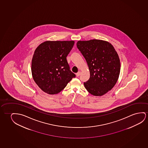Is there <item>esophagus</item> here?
I'll use <instances>...</instances> for the list:
<instances>
[{
    "mask_svg": "<svg viewBox=\"0 0 148 148\" xmlns=\"http://www.w3.org/2000/svg\"><path fill=\"white\" fill-rule=\"evenodd\" d=\"M80 74H81V71H79V72H77V73H76V75H77V77H79V76L80 75Z\"/></svg>",
    "mask_w": 148,
    "mask_h": 148,
    "instance_id": "1",
    "label": "esophagus"
}]
</instances>
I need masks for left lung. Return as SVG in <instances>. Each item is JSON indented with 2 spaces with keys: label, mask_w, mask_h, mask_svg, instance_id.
Listing matches in <instances>:
<instances>
[{
  "label": "left lung",
  "mask_w": 148,
  "mask_h": 148,
  "mask_svg": "<svg viewBox=\"0 0 148 148\" xmlns=\"http://www.w3.org/2000/svg\"><path fill=\"white\" fill-rule=\"evenodd\" d=\"M78 49L89 69V79L84 83L88 91L94 96H102L117 83L120 72V61L114 47L99 40L78 41Z\"/></svg>",
  "instance_id": "left-lung-1"
}]
</instances>
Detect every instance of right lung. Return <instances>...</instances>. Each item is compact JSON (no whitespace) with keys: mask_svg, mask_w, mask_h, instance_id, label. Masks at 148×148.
Listing matches in <instances>:
<instances>
[{"mask_svg":"<svg viewBox=\"0 0 148 148\" xmlns=\"http://www.w3.org/2000/svg\"><path fill=\"white\" fill-rule=\"evenodd\" d=\"M74 44L73 40L46 41L36 49L31 72L34 81L43 91L49 94L58 93L75 77L66 60Z\"/></svg>","mask_w":148,"mask_h":148,"instance_id":"right-lung-1","label":"right lung"}]
</instances>
